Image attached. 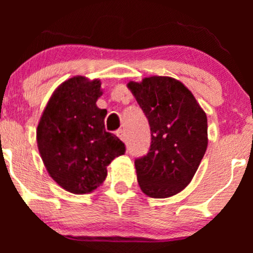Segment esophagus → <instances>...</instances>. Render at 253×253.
I'll return each instance as SVG.
<instances>
[{
    "label": "esophagus",
    "instance_id": "obj_1",
    "mask_svg": "<svg viewBox=\"0 0 253 253\" xmlns=\"http://www.w3.org/2000/svg\"><path fill=\"white\" fill-rule=\"evenodd\" d=\"M117 135L119 138L121 139L123 141H127V135H126V132H125L124 129H119L117 132Z\"/></svg>",
    "mask_w": 253,
    "mask_h": 253
}]
</instances>
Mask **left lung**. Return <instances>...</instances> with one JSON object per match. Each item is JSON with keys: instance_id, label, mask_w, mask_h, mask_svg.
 I'll return each instance as SVG.
<instances>
[{"instance_id": "obj_1", "label": "left lung", "mask_w": 253, "mask_h": 253, "mask_svg": "<svg viewBox=\"0 0 253 253\" xmlns=\"http://www.w3.org/2000/svg\"><path fill=\"white\" fill-rule=\"evenodd\" d=\"M127 88L151 127L149 153L134 162L139 187L155 199L176 195L191 182L207 150V115L172 77H145Z\"/></svg>"}]
</instances>
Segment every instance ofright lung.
Returning <instances> with one entry per match:
<instances>
[{
	"instance_id": "1",
	"label": "right lung",
	"mask_w": 253,
	"mask_h": 253,
	"mask_svg": "<svg viewBox=\"0 0 253 253\" xmlns=\"http://www.w3.org/2000/svg\"><path fill=\"white\" fill-rule=\"evenodd\" d=\"M101 81L75 76L54 90L37 128L43 165L58 185L72 194H89L102 184L110 162L125 144L106 132V109L96 101Z\"/></svg>"
}]
</instances>
